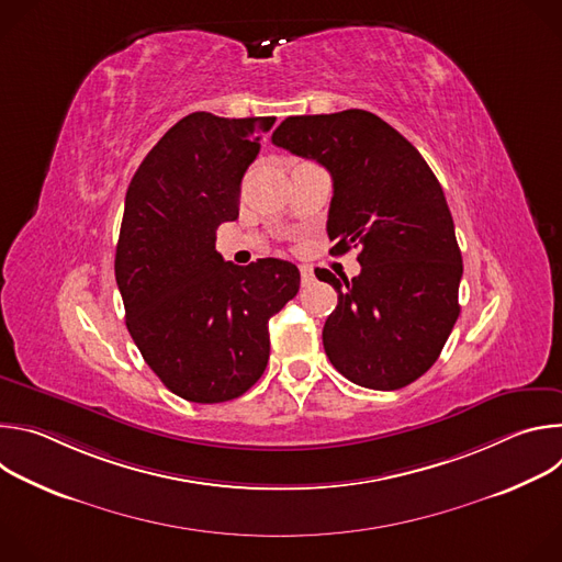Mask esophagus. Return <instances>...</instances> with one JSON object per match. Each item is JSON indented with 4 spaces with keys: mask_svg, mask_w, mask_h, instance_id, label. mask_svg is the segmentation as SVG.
Masks as SVG:
<instances>
[{
    "mask_svg": "<svg viewBox=\"0 0 562 562\" xmlns=\"http://www.w3.org/2000/svg\"><path fill=\"white\" fill-rule=\"evenodd\" d=\"M300 278H302V284H308V282L313 280V271H311V267L300 265Z\"/></svg>",
    "mask_w": 562,
    "mask_h": 562,
    "instance_id": "34e87169",
    "label": "esophagus"
}]
</instances>
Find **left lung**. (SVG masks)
Here are the masks:
<instances>
[{
	"label": "left lung",
	"instance_id": "obj_1",
	"mask_svg": "<svg viewBox=\"0 0 562 562\" xmlns=\"http://www.w3.org/2000/svg\"><path fill=\"white\" fill-rule=\"evenodd\" d=\"M271 142L331 173L329 254L360 249L351 280L315 271L338 291L323 329L331 364L367 389L412 384L460 313L462 256L440 182L409 139L362 109L286 117Z\"/></svg>",
	"mask_w": 562,
	"mask_h": 562
}]
</instances>
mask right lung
<instances>
[{"label": "right lung", "mask_w": 562, "mask_h": 562, "mask_svg": "<svg viewBox=\"0 0 562 562\" xmlns=\"http://www.w3.org/2000/svg\"><path fill=\"white\" fill-rule=\"evenodd\" d=\"M273 122L191 113L148 150L126 191L115 251L126 327L153 373L189 403H226L260 380L269 317L300 289L286 260L237 267L215 251Z\"/></svg>", "instance_id": "obj_1"}]
</instances>
